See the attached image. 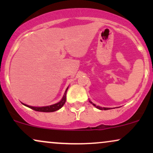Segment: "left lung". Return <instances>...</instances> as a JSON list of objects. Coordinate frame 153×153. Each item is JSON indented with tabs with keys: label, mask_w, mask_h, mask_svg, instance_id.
Returning a JSON list of instances; mask_svg holds the SVG:
<instances>
[{
	"label": "left lung",
	"mask_w": 153,
	"mask_h": 153,
	"mask_svg": "<svg viewBox=\"0 0 153 153\" xmlns=\"http://www.w3.org/2000/svg\"><path fill=\"white\" fill-rule=\"evenodd\" d=\"M90 101V103H92V104L93 105H94V106H96V108H99V109H100V110H108V109H110V108H104V107H103V108H102V107H101V106H96V105H95V104H94V103H93L92 102H91V101Z\"/></svg>",
	"instance_id": "left-lung-1"
}]
</instances>
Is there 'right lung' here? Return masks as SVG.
<instances>
[{
  "label": "right lung",
  "mask_w": 153,
  "mask_h": 153,
  "mask_svg": "<svg viewBox=\"0 0 153 153\" xmlns=\"http://www.w3.org/2000/svg\"><path fill=\"white\" fill-rule=\"evenodd\" d=\"M68 88L66 89L65 92V94L64 96H63V98L58 103H55V104H53V105H51V106H42V107H34V106H28V105H26V104H23L24 105V106L29 107V108H31V109L34 110V111H42V112H53V111H57L59 110V108H62L63 106V105L65 104V103L66 101V94H67V91H68Z\"/></svg>",
  "instance_id": "1"
}]
</instances>
